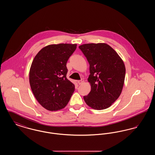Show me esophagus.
<instances>
[{"label": "esophagus", "mask_w": 155, "mask_h": 155, "mask_svg": "<svg viewBox=\"0 0 155 155\" xmlns=\"http://www.w3.org/2000/svg\"><path fill=\"white\" fill-rule=\"evenodd\" d=\"M84 80H79V81H77V82H78V84H79V85H81V84H82V83L84 82Z\"/></svg>", "instance_id": "34e87169"}]
</instances>
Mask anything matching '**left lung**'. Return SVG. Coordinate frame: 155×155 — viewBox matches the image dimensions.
Returning a JSON list of instances; mask_svg holds the SVG:
<instances>
[{"instance_id":"8db88e82","label":"left lung","mask_w":155,"mask_h":155,"mask_svg":"<svg viewBox=\"0 0 155 155\" xmlns=\"http://www.w3.org/2000/svg\"><path fill=\"white\" fill-rule=\"evenodd\" d=\"M89 64L88 81L91 89L84 99L91 108L109 107L120 95L125 80L123 60L109 45L86 44L79 46Z\"/></svg>"}]
</instances>
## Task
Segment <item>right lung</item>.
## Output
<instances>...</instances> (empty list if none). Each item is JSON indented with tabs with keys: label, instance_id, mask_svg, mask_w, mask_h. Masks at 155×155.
Instances as JSON below:
<instances>
[{
	"label": "right lung",
	"instance_id": "obj_1",
	"mask_svg": "<svg viewBox=\"0 0 155 155\" xmlns=\"http://www.w3.org/2000/svg\"><path fill=\"white\" fill-rule=\"evenodd\" d=\"M77 44L48 45L37 54L30 67L31 88L45 109L57 111L66 107L75 90L66 77V64Z\"/></svg>",
	"mask_w": 155,
	"mask_h": 155
}]
</instances>
